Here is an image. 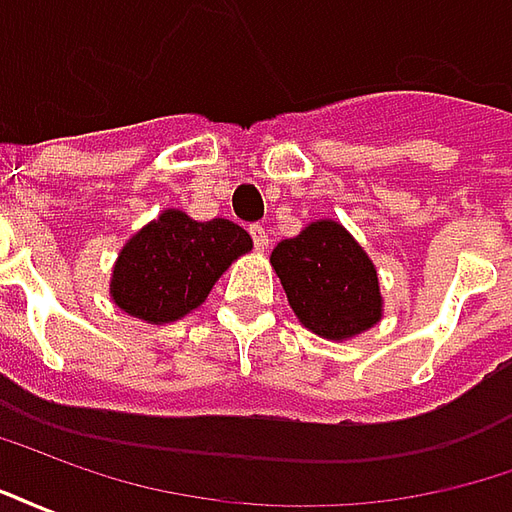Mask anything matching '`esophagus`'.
<instances>
[{
  "label": "esophagus",
  "mask_w": 512,
  "mask_h": 512,
  "mask_svg": "<svg viewBox=\"0 0 512 512\" xmlns=\"http://www.w3.org/2000/svg\"><path fill=\"white\" fill-rule=\"evenodd\" d=\"M249 235H252V241H255V249H266L268 246V233H266V227L263 224H249Z\"/></svg>",
  "instance_id": "1"
}]
</instances>
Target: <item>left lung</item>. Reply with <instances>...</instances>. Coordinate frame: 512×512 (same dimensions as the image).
Here are the masks:
<instances>
[{
    "mask_svg": "<svg viewBox=\"0 0 512 512\" xmlns=\"http://www.w3.org/2000/svg\"><path fill=\"white\" fill-rule=\"evenodd\" d=\"M271 266L296 318L326 340L354 337L381 318L376 268L337 222H315L279 241Z\"/></svg>",
    "mask_w": 512,
    "mask_h": 512,
    "instance_id": "left-lung-1",
    "label": "left lung"
}]
</instances>
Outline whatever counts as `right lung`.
Here are the masks:
<instances>
[{"mask_svg": "<svg viewBox=\"0 0 512 512\" xmlns=\"http://www.w3.org/2000/svg\"><path fill=\"white\" fill-rule=\"evenodd\" d=\"M249 249V233L230 219L194 222L183 211H164L123 246L112 299L147 323L178 321L208 299L222 271Z\"/></svg>", "mask_w": 512, "mask_h": 512, "instance_id": "obj_1", "label": "right lung"}]
</instances>
